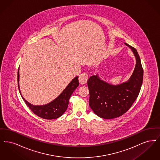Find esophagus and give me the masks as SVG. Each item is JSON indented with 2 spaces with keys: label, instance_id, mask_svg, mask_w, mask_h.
I'll use <instances>...</instances> for the list:
<instances>
[{
  "label": "esophagus",
  "instance_id": "esophagus-1",
  "mask_svg": "<svg viewBox=\"0 0 160 160\" xmlns=\"http://www.w3.org/2000/svg\"><path fill=\"white\" fill-rule=\"evenodd\" d=\"M88 76L86 72H83L79 76L78 80L81 84H84L88 82Z\"/></svg>",
  "mask_w": 160,
  "mask_h": 160
}]
</instances>
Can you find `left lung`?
I'll return each instance as SVG.
<instances>
[{
    "label": "left lung",
    "instance_id": "8db88e82",
    "mask_svg": "<svg viewBox=\"0 0 160 160\" xmlns=\"http://www.w3.org/2000/svg\"><path fill=\"white\" fill-rule=\"evenodd\" d=\"M132 50L136 64L129 80L119 84H112L102 80L98 74L88 81L89 90V106L101 118L110 119L126 113L132 105L140 91L143 69L140 56L135 48L124 43Z\"/></svg>",
    "mask_w": 160,
    "mask_h": 160
}]
</instances>
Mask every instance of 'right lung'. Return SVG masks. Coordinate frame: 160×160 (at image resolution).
Listing matches in <instances>:
<instances>
[{
	"label": "right lung",
	"instance_id": "obj_1",
	"mask_svg": "<svg viewBox=\"0 0 160 160\" xmlns=\"http://www.w3.org/2000/svg\"><path fill=\"white\" fill-rule=\"evenodd\" d=\"M19 69L18 70V86L20 93L21 94L25 103L30 108L34 114L45 119H53L59 118L67 110L68 106L69 100L75 89L78 86V77L74 78L68 84L66 88L61 94L52 101L45 105L34 106L24 99L21 93L19 86Z\"/></svg>",
	"mask_w": 160,
	"mask_h": 160
}]
</instances>
